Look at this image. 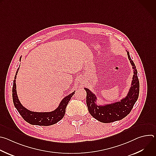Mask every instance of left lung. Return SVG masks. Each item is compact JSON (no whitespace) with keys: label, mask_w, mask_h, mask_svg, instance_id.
I'll return each instance as SVG.
<instances>
[{"label":"left lung","mask_w":156,"mask_h":156,"mask_svg":"<svg viewBox=\"0 0 156 156\" xmlns=\"http://www.w3.org/2000/svg\"><path fill=\"white\" fill-rule=\"evenodd\" d=\"M126 52L132 66L133 75L131 86L125 97L112 103L99 104L96 95L90 89L84 88L86 91V104L89 112L95 119L101 122L111 123L123 119L129 114L138 100L140 93L138 72L134 62L130 57L129 52L126 51Z\"/></svg>","instance_id":"obj_1"}]
</instances>
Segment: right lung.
Segmentation results:
<instances>
[{"label": "right lung", "mask_w": 156, "mask_h": 156, "mask_svg": "<svg viewBox=\"0 0 156 156\" xmlns=\"http://www.w3.org/2000/svg\"><path fill=\"white\" fill-rule=\"evenodd\" d=\"M21 56L20 58V62L21 61ZM19 69L20 67L17 69L13 80L12 98L13 104L21 117L30 124L39 126H50L57 123L62 120L65 115L66 105H67L71 98L75 94V91L63 98L58 107L51 112H34V111H31L21 104L17 95L16 79Z\"/></svg>", "instance_id": "add662e5"}]
</instances>
